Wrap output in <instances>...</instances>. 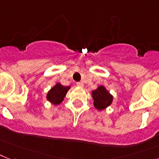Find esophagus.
I'll return each instance as SVG.
<instances>
[{
    "label": "esophagus",
    "mask_w": 159,
    "mask_h": 159,
    "mask_svg": "<svg viewBox=\"0 0 159 159\" xmlns=\"http://www.w3.org/2000/svg\"><path fill=\"white\" fill-rule=\"evenodd\" d=\"M76 84H77V86H79V87H83L84 86V84L82 83V82H77Z\"/></svg>",
    "instance_id": "1"
}]
</instances>
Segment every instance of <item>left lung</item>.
<instances>
[{"label":"left lung","mask_w":159,"mask_h":159,"mask_svg":"<svg viewBox=\"0 0 159 159\" xmlns=\"http://www.w3.org/2000/svg\"><path fill=\"white\" fill-rule=\"evenodd\" d=\"M93 105L99 110L109 106L113 101V96L106 90L104 86H99L95 90L92 91Z\"/></svg>","instance_id":"1"}]
</instances>
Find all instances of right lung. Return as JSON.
I'll return each mask as SVG.
<instances>
[{"instance_id": "add662e5", "label": "right lung", "mask_w": 159, "mask_h": 159, "mask_svg": "<svg viewBox=\"0 0 159 159\" xmlns=\"http://www.w3.org/2000/svg\"><path fill=\"white\" fill-rule=\"evenodd\" d=\"M70 86H63L60 84H56L47 93V99L54 104H59L63 101Z\"/></svg>"}]
</instances>
